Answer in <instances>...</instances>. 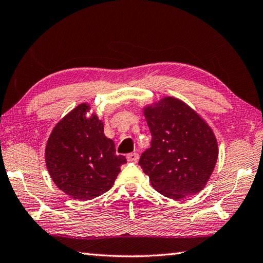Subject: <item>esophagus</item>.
<instances>
[{
	"label": "esophagus",
	"mask_w": 263,
	"mask_h": 263,
	"mask_svg": "<svg viewBox=\"0 0 263 263\" xmlns=\"http://www.w3.org/2000/svg\"><path fill=\"white\" fill-rule=\"evenodd\" d=\"M127 162H137L139 159V154L138 153H130L126 155Z\"/></svg>",
	"instance_id": "1"
}]
</instances>
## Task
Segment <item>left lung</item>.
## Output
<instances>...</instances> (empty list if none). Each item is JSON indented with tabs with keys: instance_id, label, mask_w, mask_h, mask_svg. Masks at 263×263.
Here are the masks:
<instances>
[{
	"instance_id": "obj_1",
	"label": "left lung",
	"mask_w": 263,
	"mask_h": 263,
	"mask_svg": "<svg viewBox=\"0 0 263 263\" xmlns=\"http://www.w3.org/2000/svg\"><path fill=\"white\" fill-rule=\"evenodd\" d=\"M151 148L139 159L152 186L172 199L206 186L218 159V142L208 123L183 101L165 97L143 108Z\"/></svg>"
}]
</instances>
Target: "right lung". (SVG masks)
Wrapping results in <instances>:
<instances>
[{
    "label": "right lung",
    "mask_w": 263,
    "mask_h": 263,
    "mask_svg": "<svg viewBox=\"0 0 263 263\" xmlns=\"http://www.w3.org/2000/svg\"><path fill=\"white\" fill-rule=\"evenodd\" d=\"M81 104L57 123L45 147V163L55 186L69 197L89 200L108 192L126 158L116 155L115 143L104 133V123L90 117Z\"/></svg>",
    "instance_id": "1"
}]
</instances>
